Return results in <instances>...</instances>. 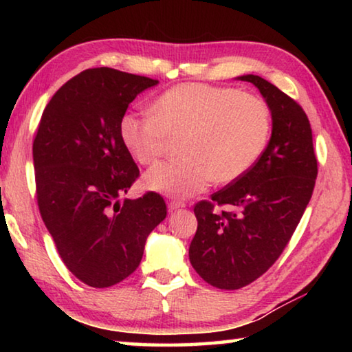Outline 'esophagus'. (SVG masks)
Returning <instances> with one entry per match:
<instances>
[{"label":"esophagus","instance_id":"esophagus-1","mask_svg":"<svg viewBox=\"0 0 352 352\" xmlns=\"http://www.w3.org/2000/svg\"><path fill=\"white\" fill-rule=\"evenodd\" d=\"M186 205L183 204V201H180V200H169L168 201V208H169V211H177V210H180V208H184Z\"/></svg>","mask_w":352,"mask_h":352}]
</instances>
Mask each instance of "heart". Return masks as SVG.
<instances>
[{
	"label": "heart",
	"mask_w": 352,
	"mask_h": 352,
	"mask_svg": "<svg viewBox=\"0 0 352 352\" xmlns=\"http://www.w3.org/2000/svg\"><path fill=\"white\" fill-rule=\"evenodd\" d=\"M272 119L264 100L233 88L182 83L153 100L152 113L124 111L118 132L140 164H153L169 138L180 141L182 158L147 172L148 189L170 197H192L216 178L231 183L258 162L270 138Z\"/></svg>",
	"instance_id": "b5f03b06"
}]
</instances>
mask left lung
<instances>
[{"label":"left lung","mask_w":352,"mask_h":352,"mask_svg":"<svg viewBox=\"0 0 352 352\" xmlns=\"http://www.w3.org/2000/svg\"><path fill=\"white\" fill-rule=\"evenodd\" d=\"M261 91L272 113V136L252 168L194 206L197 233L189 261L217 289L245 287L281 256L312 197L317 178L312 129L301 105L269 80L237 77ZM228 206L216 212L215 205Z\"/></svg>","instance_id":"obj_1"}]
</instances>
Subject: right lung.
I'll list each match as a JSON object with an SVG mask.
<instances>
[{
  "instance_id": "right-lung-1",
  "label": "right lung",
  "mask_w": 352,
  "mask_h": 352,
  "mask_svg": "<svg viewBox=\"0 0 352 352\" xmlns=\"http://www.w3.org/2000/svg\"><path fill=\"white\" fill-rule=\"evenodd\" d=\"M157 83L107 67L85 69L58 88L40 119L32 146L38 210L63 264L91 287L132 275L147 236L168 214L157 192L119 200L140 177L119 138V118Z\"/></svg>"
}]
</instances>
